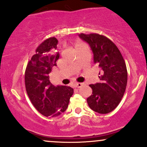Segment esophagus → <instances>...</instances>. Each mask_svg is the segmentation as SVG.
<instances>
[{
	"label": "esophagus",
	"mask_w": 147,
	"mask_h": 147,
	"mask_svg": "<svg viewBox=\"0 0 147 147\" xmlns=\"http://www.w3.org/2000/svg\"><path fill=\"white\" fill-rule=\"evenodd\" d=\"M83 85L82 83H76V84H75V87H78V88H80Z\"/></svg>",
	"instance_id": "obj_1"
}]
</instances>
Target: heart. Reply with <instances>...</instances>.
Returning <instances> with one entry per match:
<instances>
[{
  "mask_svg": "<svg viewBox=\"0 0 147 147\" xmlns=\"http://www.w3.org/2000/svg\"><path fill=\"white\" fill-rule=\"evenodd\" d=\"M82 45H83V44H77L76 49H77V48H78L79 46H82Z\"/></svg>",
  "mask_w": 147,
  "mask_h": 147,
  "instance_id": "b5f03b06",
  "label": "heart"
}]
</instances>
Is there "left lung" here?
<instances>
[{
	"mask_svg": "<svg viewBox=\"0 0 147 147\" xmlns=\"http://www.w3.org/2000/svg\"><path fill=\"white\" fill-rule=\"evenodd\" d=\"M94 53V62L101 68L100 82L90 84L92 94L86 101L90 109L101 114L111 112L118 106L125 92L127 71L123 57L115 44L98 34H80Z\"/></svg>",
	"mask_w": 147,
	"mask_h": 147,
	"instance_id": "8db88e82",
	"label": "left lung"
}]
</instances>
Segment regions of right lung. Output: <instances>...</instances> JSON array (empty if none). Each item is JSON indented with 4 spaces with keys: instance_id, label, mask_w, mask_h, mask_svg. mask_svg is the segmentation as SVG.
Listing matches in <instances>:
<instances>
[{
    "instance_id": "1",
    "label": "right lung",
    "mask_w": 147,
    "mask_h": 147,
    "mask_svg": "<svg viewBox=\"0 0 147 147\" xmlns=\"http://www.w3.org/2000/svg\"><path fill=\"white\" fill-rule=\"evenodd\" d=\"M58 42L55 37L43 41L29 61L24 74L29 99L35 109L46 117H56L65 112L74 92L70 86H55L49 80V73L59 58V53L54 51Z\"/></svg>"
}]
</instances>
